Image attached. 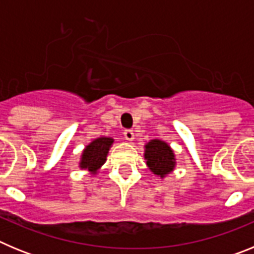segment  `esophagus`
<instances>
[{"label": "esophagus", "mask_w": 254, "mask_h": 254, "mask_svg": "<svg viewBox=\"0 0 254 254\" xmlns=\"http://www.w3.org/2000/svg\"><path fill=\"white\" fill-rule=\"evenodd\" d=\"M123 134H125L126 140L133 141V138H134V133H133V131H132V129H126V131L123 132Z\"/></svg>", "instance_id": "esophagus-1"}]
</instances>
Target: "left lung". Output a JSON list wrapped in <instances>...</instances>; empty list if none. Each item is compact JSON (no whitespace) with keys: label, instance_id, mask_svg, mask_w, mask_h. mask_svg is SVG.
Returning a JSON list of instances; mask_svg holds the SVG:
<instances>
[{"label":"left lung","instance_id":"8db88e82","mask_svg":"<svg viewBox=\"0 0 254 254\" xmlns=\"http://www.w3.org/2000/svg\"><path fill=\"white\" fill-rule=\"evenodd\" d=\"M145 159L154 174L164 177L174 168V154L167 143L160 140H152L146 145Z\"/></svg>","mask_w":254,"mask_h":254}]
</instances>
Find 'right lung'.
Returning a JSON list of instances; mask_svg holds the SVG:
<instances>
[{"label": "right lung", "mask_w": 254, "mask_h": 254, "mask_svg": "<svg viewBox=\"0 0 254 254\" xmlns=\"http://www.w3.org/2000/svg\"><path fill=\"white\" fill-rule=\"evenodd\" d=\"M112 143H113V138L109 137H100L94 140L84 150L80 167L89 169L93 173L96 172L105 163V158Z\"/></svg>", "instance_id": "add662e5"}]
</instances>
